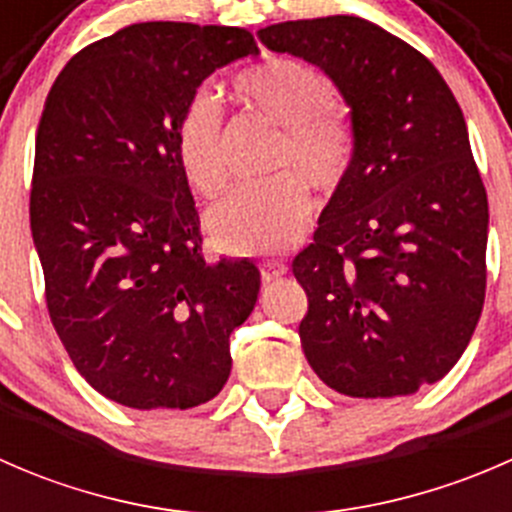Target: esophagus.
Masks as SVG:
<instances>
[{
	"label": "esophagus",
	"instance_id": "esophagus-1",
	"mask_svg": "<svg viewBox=\"0 0 512 512\" xmlns=\"http://www.w3.org/2000/svg\"><path fill=\"white\" fill-rule=\"evenodd\" d=\"M260 272H262V282L280 280V277L287 272V265L285 262H277V260H265L260 265Z\"/></svg>",
	"mask_w": 512,
	"mask_h": 512
}]
</instances>
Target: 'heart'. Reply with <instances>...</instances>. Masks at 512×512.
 Instances as JSON below:
<instances>
[{
    "mask_svg": "<svg viewBox=\"0 0 512 512\" xmlns=\"http://www.w3.org/2000/svg\"><path fill=\"white\" fill-rule=\"evenodd\" d=\"M235 96L252 113L280 128L272 170H285L260 185L235 190L210 210L208 232L230 255H265L287 247L309 218V193H334L352 163V126L337 106V86L312 64L267 59L235 81ZM173 151L185 183L200 198L215 200L227 188L223 113L208 89L185 101L173 128Z\"/></svg>",
    "mask_w": 512,
    "mask_h": 512,
    "instance_id": "obj_1",
    "label": "heart"
}]
</instances>
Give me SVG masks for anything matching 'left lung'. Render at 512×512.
Masks as SVG:
<instances>
[{"label":"left lung","instance_id":"8db88e82","mask_svg":"<svg viewBox=\"0 0 512 512\" xmlns=\"http://www.w3.org/2000/svg\"><path fill=\"white\" fill-rule=\"evenodd\" d=\"M262 44L317 64L352 106L354 156L292 260L314 374L344 396L416 394L453 369L485 299L488 195L436 66L376 24H272Z\"/></svg>","mask_w":512,"mask_h":512}]
</instances>
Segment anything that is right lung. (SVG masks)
Here are the masks:
<instances>
[{
    "label": "right lung",
    "instance_id": "1",
    "mask_svg": "<svg viewBox=\"0 0 512 512\" xmlns=\"http://www.w3.org/2000/svg\"><path fill=\"white\" fill-rule=\"evenodd\" d=\"M250 54L247 29L131 24L71 56L46 96L29 195L46 309L79 374L128 409L218 396L255 309L260 270L205 260L173 151L185 101Z\"/></svg>",
    "mask_w": 512,
    "mask_h": 512
}]
</instances>
